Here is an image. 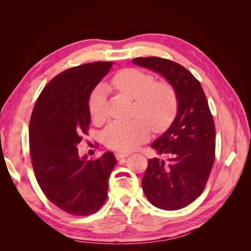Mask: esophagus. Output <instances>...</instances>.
Wrapping results in <instances>:
<instances>
[{"label": "esophagus", "instance_id": "1", "mask_svg": "<svg viewBox=\"0 0 251 251\" xmlns=\"http://www.w3.org/2000/svg\"><path fill=\"white\" fill-rule=\"evenodd\" d=\"M128 156L127 153H115V157L117 160H120V159H125Z\"/></svg>", "mask_w": 251, "mask_h": 251}]
</instances>
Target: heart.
<instances>
[{"label": "heart", "instance_id": "1", "mask_svg": "<svg viewBox=\"0 0 251 251\" xmlns=\"http://www.w3.org/2000/svg\"><path fill=\"white\" fill-rule=\"evenodd\" d=\"M112 89L133 98V116L128 121H114L105 128L102 139L111 150L130 151L146 141L154 132L168 128L178 112V94L169 81H156L153 74L137 68H126L113 75ZM107 93L102 85L97 86L88 100L89 112L95 120L104 117Z\"/></svg>", "mask_w": 251, "mask_h": 251}]
</instances>
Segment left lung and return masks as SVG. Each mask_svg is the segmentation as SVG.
Segmentation results:
<instances>
[{
  "mask_svg": "<svg viewBox=\"0 0 251 251\" xmlns=\"http://www.w3.org/2000/svg\"><path fill=\"white\" fill-rule=\"evenodd\" d=\"M133 62L162 74L176 89L179 101L174 123L151 146L169 156V161L150 159L143 192L158 208H183L202 194L215 161L216 128L206 96L200 81L178 63L157 56Z\"/></svg>",
  "mask_w": 251,
  "mask_h": 251,
  "instance_id": "left-lung-1",
  "label": "left lung"
}]
</instances>
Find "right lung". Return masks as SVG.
Wrapping results in <instances>:
<instances>
[{
  "mask_svg": "<svg viewBox=\"0 0 251 251\" xmlns=\"http://www.w3.org/2000/svg\"><path fill=\"white\" fill-rule=\"evenodd\" d=\"M112 65L89 63L59 73L43 89L30 118L29 146L37 183L50 202L73 216L100 209L117 162L111 151L87 160L77 149L90 126L89 96Z\"/></svg>",
  "mask_w": 251,
  "mask_h": 251,
  "instance_id": "add662e5",
  "label": "right lung"
}]
</instances>
